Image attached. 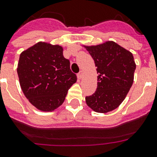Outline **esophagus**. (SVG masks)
Wrapping results in <instances>:
<instances>
[{"instance_id": "obj_1", "label": "esophagus", "mask_w": 157, "mask_h": 157, "mask_svg": "<svg viewBox=\"0 0 157 157\" xmlns=\"http://www.w3.org/2000/svg\"><path fill=\"white\" fill-rule=\"evenodd\" d=\"M82 76H83V71H80L78 72V75H77L78 78V79H81L82 78Z\"/></svg>"}]
</instances>
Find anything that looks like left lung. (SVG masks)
I'll return each instance as SVG.
<instances>
[{"label": "left lung", "instance_id": "left-lung-1", "mask_svg": "<svg viewBox=\"0 0 157 157\" xmlns=\"http://www.w3.org/2000/svg\"><path fill=\"white\" fill-rule=\"evenodd\" d=\"M83 47L94 59L98 74L97 90L86 97V105L99 113L117 109L134 82L136 64L133 54L112 41Z\"/></svg>", "mask_w": 157, "mask_h": 157}]
</instances>
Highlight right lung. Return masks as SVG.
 I'll list each match as a JSON object with an SVG mask.
<instances>
[{"instance_id":"add662e5","label":"right lung","mask_w":157,"mask_h":157,"mask_svg":"<svg viewBox=\"0 0 157 157\" xmlns=\"http://www.w3.org/2000/svg\"><path fill=\"white\" fill-rule=\"evenodd\" d=\"M17 73L25 97L42 112L59 108L77 81L70 61L63 57L62 46L43 41L21 52Z\"/></svg>"}]
</instances>
